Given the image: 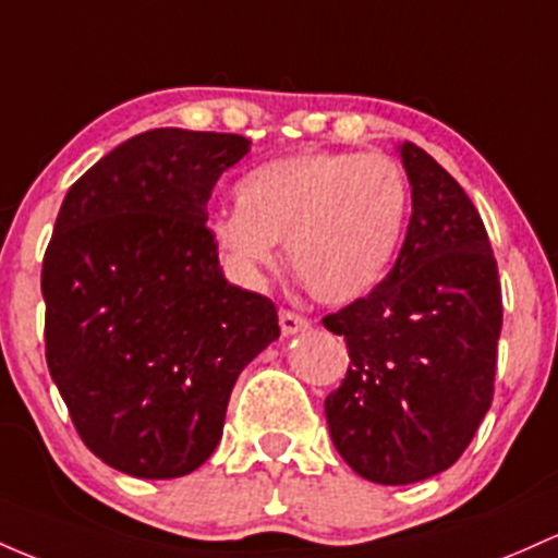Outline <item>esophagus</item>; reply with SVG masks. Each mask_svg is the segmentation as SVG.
<instances>
[{
    "mask_svg": "<svg viewBox=\"0 0 558 558\" xmlns=\"http://www.w3.org/2000/svg\"><path fill=\"white\" fill-rule=\"evenodd\" d=\"M279 327H281V335H298V331H305L311 327L308 318L300 316L295 311H281L279 313Z\"/></svg>",
    "mask_w": 558,
    "mask_h": 558,
    "instance_id": "esophagus-1",
    "label": "esophagus"
}]
</instances>
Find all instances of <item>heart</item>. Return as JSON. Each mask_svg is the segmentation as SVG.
<instances>
[{
    "mask_svg": "<svg viewBox=\"0 0 558 558\" xmlns=\"http://www.w3.org/2000/svg\"><path fill=\"white\" fill-rule=\"evenodd\" d=\"M411 213V184L387 155L298 153L236 181V208L210 218L208 234L231 271L255 281L287 242L292 274L313 298L353 303L390 274Z\"/></svg>",
    "mask_w": 558,
    "mask_h": 558,
    "instance_id": "1",
    "label": "heart"
}]
</instances>
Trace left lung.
<instances>
[{"label": "left lung", "mask_w": 558, "mask_h": 558, "mask_svg": "<svg viewBox=\"0 0 558 558\" xmlns=\"http://www.w3.org/2000/svg\"><path fill=\"white\" fill-rule=\"evenodd\" d=\"M411 221L396 266L366 298L324 316L350 366L324 403L345 464L411 485L461 459L493 403L504 305L485 223L432 155L398 147Z\"/></svg>", "instance_id": "obj_1"}]
</instances>
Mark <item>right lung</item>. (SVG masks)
Here are the masks:
<instances>
[{
    "label": "right lung",
    "instance_id": "add662e5",
    "mask_svg": "<svg viewBox=\"0 0 558 558\" xmlns=\"http://www.w3.org/2000/svg\"><path fill=\"white\" fill-rule=\"evenodd\" d=\"M250 140L153 129L68 190L44 253L47 366L84 446L140 480L210 459L231 387L279 337L268 298L229 284L208 199Z\"/></svg>",
    "mask_w": 558,
    "mask_h": 558
}]
</instances>
